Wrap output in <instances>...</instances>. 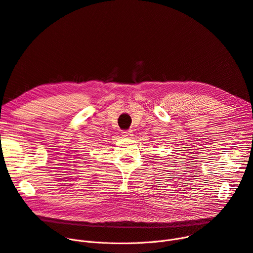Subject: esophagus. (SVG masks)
Returning a JSON list of instances; mask_svg holds the SVG:
<instances>
[{"instance_id":"esophagus-1","label":"esophagus","mask_w":253,"mask_h":253,"mask_svg":"<svg viewBox=\"0 0 253 253\" xmlns=\"http://www.w3.org/2000/svg\"><path fill=\"white\" fill-rule=\"evenodd\" d=\"M131 132H132V131H131L130 129H126V130H123L122 135H123V137H125V138H129V137L132 136Z\"/></svg>"}]
</instances>
